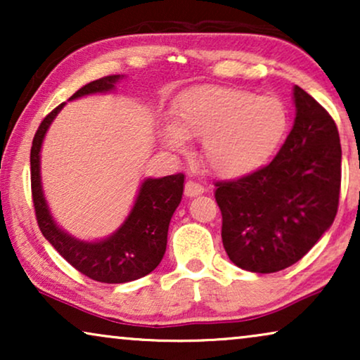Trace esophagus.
Here are the masks:
<instances>
[{"mask_svg":"<svg viewBox=\"0 0 360 360\" xmlns=\"http://www.w3.org/2000/svg\"><path fill=\"white\" fill-rule=\"evenodd\" d=\"M205 191L203 186H201L200 184H196V181L193 180H188L185 184V195L188 196V198H193V196H198Z\"/></svg>","mask_w":360,"mask_h":360,"instance_id":"obj_1","label":"esophagus"}]
</instances>
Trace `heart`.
Here are the masks:
<instances>
[{
	"instance_id": "obj_1",
	"label": "heart",
	"mask_w": 360,
	"mask_h": 360,
	"mask_svg": "<svg viewBox=\"0 0 360 360\" xmlns=\"http://www.w3.org/2000/svg\"><path fill=\"white\" fill-rule=\"evenodd\" d=\"M288 126V110L280 98L208 85L179 98L172 126L162 129V141L176 152L185 149V139L203 141L208 169L226 179H239L272 159Z\"/></svg>"
}]
</instances>
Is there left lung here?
Masks as SVG:
<instances>
[{
  "mask_svg": "<svg viewBox=\"0 0 360 360\" xmlns=\"http://www.w3.org/2000/svg\"><path fill=\"white\" fill-rule=\"evenodd\" d=\"M293 103V127L275 159L216 184L226 254L249 272L272 274L298 262L338 213L342 154L336 122L297 85Z\"/></svg>",
  "mask_w": 360,
  "mask_h": 360,
  "instance_id": "obj_1",
  "label": "left lung"
}]
</instances>
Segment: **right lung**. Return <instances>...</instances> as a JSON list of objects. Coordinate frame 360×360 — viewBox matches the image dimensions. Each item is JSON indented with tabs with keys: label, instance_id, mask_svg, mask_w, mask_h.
Here are the masks:
<instances>
[{
	"label": "right lung",
	"instance_id": "add662e5",
	"mask_svg": "<svg viewBox=\"0 0 360 360\" xmlns=\"http://www.w3.org/2000/svg\"><path fill=\"white\" fill-rule=\"evenodd\" d=\"M124 75L103 77L82 86L70 100L115 90ZM65 103L49 112L39 126L31 147V186L37 224L44 238L58 254L88 278L103 283H126L150 274L160 264L167 249V233L172 216L184 195L185 175L146 179L120 228L101 240H80L58 228L49 210L41 181V149L52 121Z\"/></svg>",
	"mask_w": 360,
	"mask_h": 360
}]
</instances>
